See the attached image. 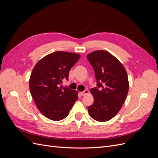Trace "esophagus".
<instances>
[{"label":"esophagus","instance_id":"obj_1","mask_svg":"<svg viewBox=\"0 0 158 158\" xmlns=\"http://www.w3.org/2000/svg\"><path fill=\"white\" fill-rule=\"evenodd\" d=\"M88 92H89V91H88V89H85V90L84 91V92H81L80 94H81V95H82V96H84V95H85V94H88Z\"/></svg>","mask_w":158,"mask_h":158}]
</instances>
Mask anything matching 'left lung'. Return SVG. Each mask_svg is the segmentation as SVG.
I'll list each match as a JSON object with an SVG mask.
<instances>
[{
    "label": "left lung",
    "mask_w": 158,
    "mask_h": 158,
    "mask_svg": "<svg viewBox=\"0 0 158 158\" xmlns=\"http://www.w3.org/2000/svg\"><path fill=\"white\" fill-rule=\"evenodd\" d=\"M92 66L97 87L90 90L94 103L88 107L95 121H107L120 111L128 92V80L124 66L109 52L99 50L87 55Z\"/></svg>",
    "instance_id": "8db88e82"
}]
</instances>
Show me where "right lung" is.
I'll return each mask as SVG.
<instances>
[{
    "label": "right lung",
    "instance_id": "1",
    "mask_svg": "<svg viewBox=\"0 0 158 158\" xmlns=\"http://www.w3.org/2000/svg\"><path fill=\"white\" fill-rule=\"evenodd\" d=\"M80 58L74 52H54L38 61L31 72V95L40 112L51 120L64 118L78 98L77 91L60 85L69 80L70 70Z\"/></svg>",
    "mask_w": 158,
    "mask_h": 158
}]
</instances>
